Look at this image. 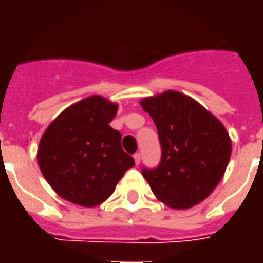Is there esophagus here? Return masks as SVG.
Segmentation results:
<instances>
[{"instance_id": "34e87169", "label": "esophagus", "mask_w": 263, "mask_h": 263, "mask_svg": "<svg viewBox=\"0 0 263 263\" xmlns=\"http://www.w3.org/2000/svg\"><path fill=\"white\" fill-rule=\"evenodd\" d=\"M134 159H135V163H137V165H139V163H141V154L134 155Z\"/></svg>"}]
</instances>
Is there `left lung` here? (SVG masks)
Returning <instances> with one entry per match:
<instances>
[{"label":"left lung","instance_id":"8db88e82","mask_svg":"<svg viewBox=\"0 0 263 263\" xmlns=\"http://www.w3.org/2000/svg\"><path fill=\"white\" fill-rule=\"evenodd\" d=\"M141 105L154 120L162 149L159 165L142 167L154 194L172 209L201 203L230 162L231 139L224 125L182 92L143 98Z\"/></svg>","mask_w":263,"mask_h":263}]
</instances>
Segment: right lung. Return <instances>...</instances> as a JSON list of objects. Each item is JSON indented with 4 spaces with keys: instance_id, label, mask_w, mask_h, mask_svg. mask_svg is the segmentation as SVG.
Wrapping results in <instances>:
<instances>
[{
    "instance_id": "right-lung-1",
    "label": "right lung",
    "mask_w": 263,
    "mask_h": 263,
    "mask_svg": "<svg viewBox=\"0 0 263 263\" xmlns=\"http://www.w3.org/2000/svg\"><path fill=\"white\" fill-rule=\"evenodd\" d=\"M118 105L91 96L66 108L48 126L37 149L43 177L56 193L83 207L98 205L135 165L109 126Z\"/></svg>"
}]
</instances>
